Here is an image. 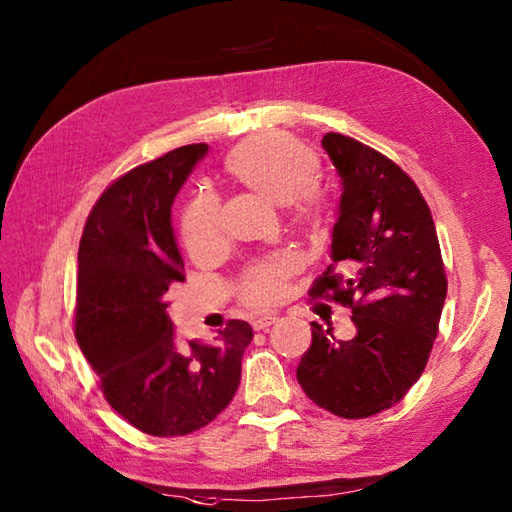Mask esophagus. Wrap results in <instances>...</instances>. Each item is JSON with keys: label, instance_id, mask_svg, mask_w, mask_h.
<instances>
[{"label": "esophagus", "instance_id": "34e87169", "mask_svg": "<svg viewBox=\"0 0 512 512\" xmlns=\"http://www.w3.org/2000/svg\"><path fill=\"white\" fill-rule=\"evenodd\" d=\"M275 323H277L275 314H262V317H257V319L253 321V328H255V330H268L270 325H275Z\"/></svg>", "mask_w": 512, "mask_h": 512}]
</instances>
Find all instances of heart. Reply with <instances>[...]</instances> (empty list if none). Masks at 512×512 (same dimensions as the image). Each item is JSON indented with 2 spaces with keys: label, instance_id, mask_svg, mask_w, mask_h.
I'll list each match as a JSON object with an SVG mask.
<instances>
[{
  "label": "heart",
  "instance_id": "heart-1",
  "mask_svg": "<svg viewBox=\"0 0 512 512\" xmlns=\"http://www.w3.org/2000/svg\"><path fill=\"white\" fill-rule=\"evenodd\" d=\"M226 171L235 182L275 204L295 202L303 224H319L323 206L310 187L319 178V162L306 147L281 134H266L235 147L226 158ZM184 244L193 255L209 253L220 242V206L213 195H198L182 215ZM295 270L290 255H277L246 273L242 299L266 306L284 295L286 279Z\"/></svg>",
  "mask_w": 512,
  "mask_h": 512
}]
</instances>
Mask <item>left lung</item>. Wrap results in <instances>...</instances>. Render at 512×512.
<instances>
[{
  "label": "left lung",
  "mask_w": 512,
  "mask_h": 512,
  "mask_svg": "<svg viewBox=\"0 0 512 512\" xmlns=\"http://www.w3.org/2000/svg\"><path fill=\"white\" fill-rule=\"evenodd\" d=\"M321 145L341 178L328 270L310 297L352 308L356 336L339 341L312 323L297 380L312 402L341 418H367L407 394L429 361L444 299L440 244L422 193L376 149L343 134ZM351 268L350 278L333 266Z\"/></svg>",
  "instance_id": "left-lung-1"
}]
</instances>
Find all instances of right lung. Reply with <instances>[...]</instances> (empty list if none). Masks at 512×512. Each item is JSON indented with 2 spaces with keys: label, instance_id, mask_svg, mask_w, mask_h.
<instances>
[{
  "label": "right lung",
  "instance_id": "1",
  "mask_svg": "<svg viewBox=\"0 0 512 512\" xmlns=\"http://www.w3.org/2000/svg\"><path fill=\"white\" fill-rule=\"evenodd\" d=\"M209 145L169 151L118 178L85 222L79 244L76 341L112 409L149 436H187L233 400L246 321L209 343H180L165 295L184 281L171 204Z\"/></svg>",
  "mask_w": 512,
  "mask_h": 512
}]
</instances>
